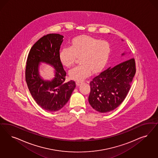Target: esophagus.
<instances>
[{
	"label": "esophagus",
	"mask_w": 158,
	"mask_h": 158,
	"mask_svg": "<svg viewBox=\"0 0 158 158\" xmlns=\"http://www.w3.org/2000/svg\"><path fill=\"white\" fill-rule=\"evenodd\" d=\"M82 84V82L81 81H76V84L77 86H80L81 84Z\"/></svg>",
	"instance_id": "34e87169"
}]
</instances>
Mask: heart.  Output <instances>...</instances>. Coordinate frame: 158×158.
Returning a JSON list of instances; mask_svg holds the SVG:
<instances>
[{
  "label": "heart",
  "mask_w": 158,
  "mask_h": 158,
  "mask_svg": "<svg viewBox=\"0 0 158 158\" xmlns=\"http://www.w3.org/2000/svg\"><path fill=\"white\" fill-rule=\"evenodd\" d=\"M110 53V46L107 41L89 36H80L71 41L70 47H64L59 53V59L64 66L70 67L77 57L80 64L69 71L73 80L83 81L91 74L102 70L107 63Z\"/></svg>",
  "instance_id": "1"
}]
</instances>
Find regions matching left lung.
I'll return each mask as SVG.
<instances>
[{
	"mask_svg": "<svg viewBox=\"0 0 158 158\" xmlns=\"http://www.w3.org/2000/svg\"><path fill=\"white\" fill-rule=\"evenodd\" d=\"M136 72L134 58L110 67L93 78L88 101L101 113L110 112L124 100Z\"/></svg>",
	"mask_w": 158,
	"mask_h": 158,
	"instance_id": "obj_1",
	"label": "left lung"
}]
</instances>
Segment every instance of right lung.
I'll list each match as a JSON object with an SVG mask.
<instances>
[{"mask_svg": "<svg viewBox=\"0 0 158 158\" xmlns=\"http://www.w3.org/2000/svg\"><path fill=\"white\" fill-rule=\"evenodd\" d=\"M63 36L49 34L42 36L32 46L27 59L26 80L31 96L36 103L48 112L59 110L69 101L76 87L73 80L66 82V72L59 59ZM40 61L53 65L56 78L45 82L39 76L38 65Z\"/></svg>", "mask_w": 158, "mask_h": 158, "instance_id": "obj_1", "label": "right lung"}]
</instances>
